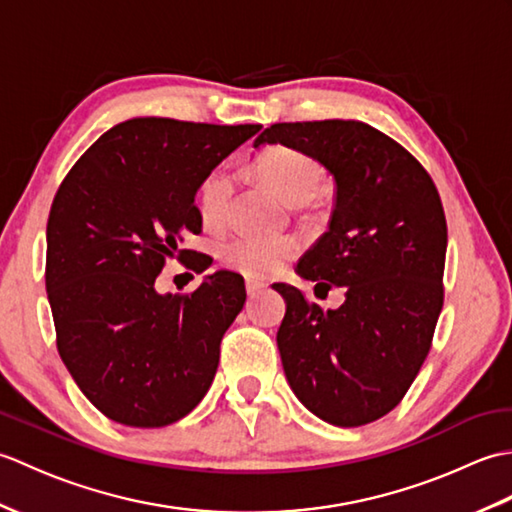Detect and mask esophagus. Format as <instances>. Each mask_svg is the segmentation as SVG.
Segmentation results:
<instances>
[{
  "mask_svg": "<svg viewBox=\"0 0 512 512\" xmlns=\"http://www.w3.org/2000/svg\"><path fill=\"white\" fill-rule=\"evenodd\" d=\"M266 286L264 284H259V281H253V279H248L246 281V292H248V297H255L257 292H262Z\"/></svg>",
  "mask_w": 512,
  "mask_h": 512,
  "instance_id": "esophagus-1",
  "label": "esophagus"
}]
</instances>
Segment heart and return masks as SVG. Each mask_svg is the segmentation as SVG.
<instances>
[{
	"label": "heart",
	"instance_id": "obj_1",
	"mask_svg": "<svg viewBox=\"0 0 512 512\" xmlns=\"http://www.w3.org/2000/svg\"><path fill=\"white\" fill-rule=\"evenodd\" d=\"M257 171L281 198L290 204H308L319 193L323 171L319 162L299 149L273 145L257 158ZM233 195V178L226 169L206 176L198 193L200 215L206 226H220L228 217ZM299 253L295 237L235 235L222 246V262L246 277H273Z\"/></svg>",
	"mask_w": 512,
	"mask_h": 512
}]
</instances>
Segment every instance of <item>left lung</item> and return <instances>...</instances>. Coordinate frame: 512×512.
Here are the masks:
<instances>
[{
  "label": "left lung",
  "mask_w": 512,
  "mask_h": 512,
  "mask_svg": "<svg viewBox=\"0 0 512 512\" xmlns=\"http://www.w3.org/2000/svg\"><path fill=\"white\" fill-rule=\"evenodd\" d=\"M286 145L332 173L328 233L297 264L317 286H345L323 310L288 284L277 347L290 389L334 427L383 418L429 354L442 310L447 220L436 184L405 147L361 121L277 123L255 147Z\"/></svg>",
  "instance_id": "8db88e82"
}]
</instances>
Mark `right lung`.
Masks as SVG:
<instances>
[{"label":"right lung","mask_w":512,"mask_h":512,"mask_svg":"<svg viewBox=\"0 0 512 512\" xmlns=\"http://www.w3.org/2000/svg\"><path fill=\"white\" fill-rule=\"evenodd\" d=\"M262 125L132 118L85 151L54 195L46 290L57 347L92 405L127 427H167L209 391L220 343L244 308V279L206 275L160 295L165 259L202 231L195 193Z\"/></svg>","instance_id":"1"}]
</instances>
